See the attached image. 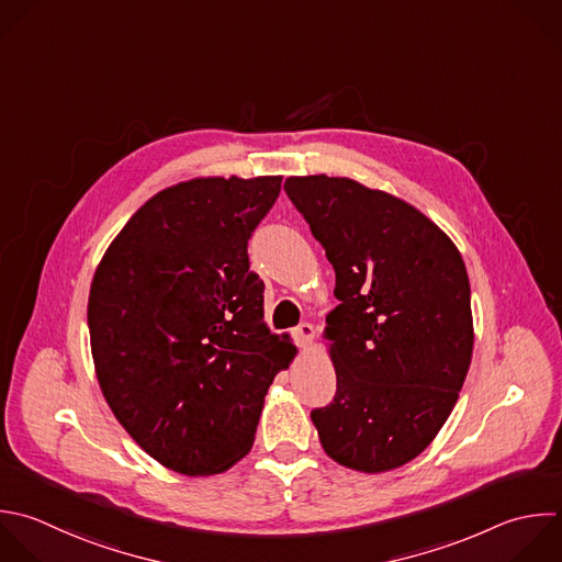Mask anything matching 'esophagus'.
Instances as JSON below:
<instances>
[{"mask_svg":"<svg viewBox=\"0 0 562 562\" xmlns=\"http://www.w3.org/2000/svg\"><path fill=\"white\" fill-rule=\"evenodd\" d=\"M294 340H296V345L299 347H310L312 345V340H314V336H316V329H314V325H310V323H301L299 327H294Z\"/></svg>","mask_w":562,"mask_h":562,"instance_id":"esophagus-1","label":"esophagus"}]
</instances>
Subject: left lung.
I'll return each instance as SVG.
<instances>
[{
  "mask_svg": "<svg viewBox=\"0 0 562 562\" xmlns=\"http://www.w3.org/2000/svg\"><path fill=\"white\" fill-rule=\"evenodd\" d=\"M336 272L325 338L334 400L312 411L325 452L386 472L448 419L472 358L470 281L450 237L415 206L349 178L283 184Z\"/></svg>",
  "mask_w": 562,
  "mask_h": 562,
  "instance_id": "obj_1",
  "label": "left lung"
}]
</instances>
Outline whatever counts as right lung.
Returning a JSON list of instances; mask_svg holds the SVG:
<instances>
[{
    "label": "right lung",
    "mask_w": 562,
    "mask_h": 562,
    "mask_svg": "<svg viewBox=\"0 0 562 562\" xmlns=\"http://www.w3.org/2000/svg\"><path fill=\"white\" fill-rule=\"evenodd\" d=\"M281 176L195 178L145 202L103 255L88 325L101 391L134 441L189 476L248 454L296 347L263 323L248 239Z\"/></svg>",
    "instance_id": "right-lung-1"
}]
</instances>
